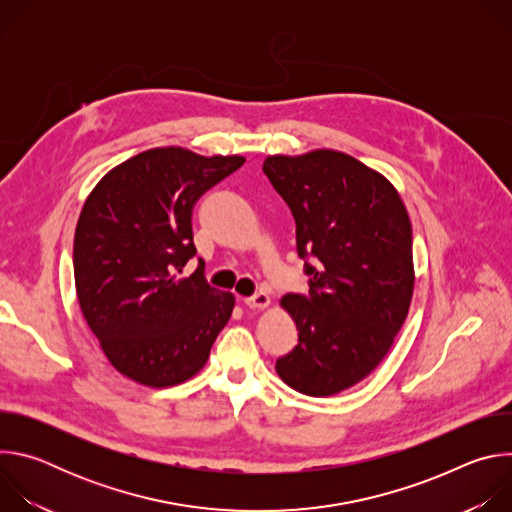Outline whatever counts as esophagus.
Segmentation results:
<instances>
[{
	"label": "esophagus",
	"mask_w": 512,
	"mask_h": 512,
	"mask_svg": "<svg viewBox=\"0 0 512 512\" xmlns=\"http://www.w3.org/2000/svg\"><path fill=\"white\" fill-rule=\"evenodd\" d=\"M269 296L267 294H263V291H257V294H253L251 298H245L243 300V304L247 306V308H251V310H263V308H267L269 306Z\"/></svg>",
	"instance_id": "1"
}]
</instances>
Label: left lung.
I'll return each instance as SVG.
<instances>
[{
	"label": "left lung",
	"instance_id": "obj_1",
	"mask_svg": "<svg viewBox=\"0 0 512 512\" xmlns=\"http://www.w3.org/2000/svg\"><path fill=\"white\" fill-rule=\"evenodd\" d=\"M263 172L296 221L308 294L281 306L298 346L277 358L285 385L336 395L367 377L389 352L413 296L411 221L397 190L358 160L316 150L271 156Z\"/></svg>",
	"mask_w": 512,
	"mask_h": 512
}]
</instances>
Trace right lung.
Returning a JSON list of instances; mask_svg holds the SVG:
<instances>
[{
	"label": "right lung",
	"instance_id": "add662e5",
	"mask_svg": "<svg viewBox=\"0 0 512 512\" xmlns=\"http://www.w3.org/2000/svg\"><path fill=\"white\" fill-rule=\"evenodd\" d=\"M245 164L156 148L113 168L89 194L75 231V285L83 316L113 367L148 387L196 375L235 308L198 263L192 208Z\"/></svg>",
	"mask_w": 512,
	"mask_h": 512
}]
</instances>
